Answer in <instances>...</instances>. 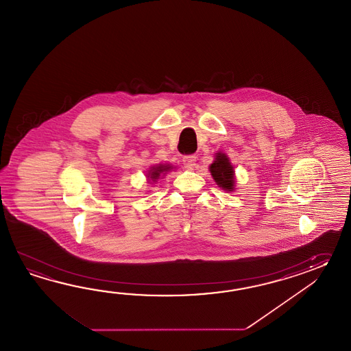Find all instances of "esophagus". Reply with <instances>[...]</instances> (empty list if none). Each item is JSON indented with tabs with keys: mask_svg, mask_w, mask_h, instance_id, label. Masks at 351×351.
I'll list each match as a JSON object with an SVG mask.
<instances>
[{
	"mask_svg": "<svg viewBox=\"0 0 351 351\" xmlns=\"http://www.w3.org/2000/svg\"><path fill=\"white\" fill-rule=\"evenodd\" d=\"M195 162H197V157L194 154H189V156H184L183 157V165H184L186 169L194 168L195 167Z\"/></svg>",
	"mask_w": 351,
	"mask_h": 351,
	"instance_id": "obj_1",
	"label": "esophagus"
}]
</instances>
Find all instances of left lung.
Wrapping results in <instances>:
<instances>
[{
    "label": "left lung",
    "mask_w": 351,
    "mask_h": 351,
    "mask_svg": "<svg viewBox=\"0 0 351 351\" xmlns=\"http://www.w3.org/2000/svg\"><path fill=\"white\" fill-rule=\"evenodd\" d=\"M209 171L218 186H222L224 191H233L234 171L226 154L217 153L216 160L210 165Z\"/></svg>",
    "instance_id": "obj_1"
}]
</instances>
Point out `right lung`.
Segmentation results:
<instances>
[{
  "label": "right lung",
  "mask_w": 351,
  "mask_h": 351,
  "mask_svg": "<svg viewBox=\"0 0 351 351\" xmlns=\"http://www.w3.org/2000/svg\"><path fill=\"white\" fill-rule=\"evenodd\" d=\"M171 169V165H157V167H153L152 169H150L149 175L151 177L149 178L152 180H154V179L159 178V176L160 174H163L165 172H168ZM149 177V176H148Z\"/></svg>",
  "instance_id": "right-lung-1"
}]
</instances>
